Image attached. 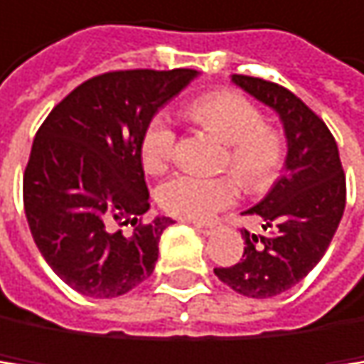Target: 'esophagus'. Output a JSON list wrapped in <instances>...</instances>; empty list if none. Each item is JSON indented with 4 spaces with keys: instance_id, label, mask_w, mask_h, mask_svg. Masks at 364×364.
<instances>
[{
    "instance_id": "obj_1",
    "label": "esophagus",
    "mask_w": 364,
    "mask_h": 364,
    "mask_svg": "<svg viewBox=\"0 0 364 364\" xmlns=\"http://www.w3.org/2000/svg\"><path fill=\"white\" fill-rule=\"evenodd\" d=\"M186 223H190V225H192L196 231H200L203 235H212V233H214V229H216L212 223H198V220H186Z\"/></svg>"
}]
</instances>
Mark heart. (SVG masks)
I'll list each match as a JSON object with an SVG mask.
<instances>
[{"label": "heart", "instance_id": "1", "mask_svg": "<svg viewBox=\"0 0 364 364\" xmlns=\"http://www.w3.org/2000/svg\"><path fill=\"white\" fill-rule=\"evenodd\" d=\"M188 113L198 127L214 131L227 144L223 168L231 170L245 188L267 190L279 176L286 164V137L279 129L264 124L262 111L245 95L229 91L205 95L190 105ZM139 155L150 174L170 168L176 157V131L168 117L157 115L148 124ZM235 198L237 183L229 174H174L157 188V203L164 212L186 220L212 218Z\"/></svg>", "mask_w": 364, "mask_h": 364}]
</instances>
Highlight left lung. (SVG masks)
Returning a JSON list of instances; mask_svg holds the SVG:
<instances>
[{
    "mask_svg": "<svg viewBox=\"0 0 364 364\" xmlns=\"http://www.w3.org/2000/svg\"><path fill=\"white\" fill-rule=\"evenodd\" d=\"M231 80L279 113L288 155L286 174L247 212L267 233L242 229L240 262L214 273L245 297L269 299L301 282L328 251L345 209V172L334 135L295 93L253 76L233 74Z\"/></svg>",
    "mask_w": 364,
    "mask_h": 364,
    "instance_id": "left-lung-1",
    "label": "left lung"
}]
</instances>
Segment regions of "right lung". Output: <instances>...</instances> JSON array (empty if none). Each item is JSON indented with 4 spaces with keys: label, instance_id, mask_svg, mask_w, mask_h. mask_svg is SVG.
<instances>
[{
    "label": "right lung",
    "instance_id": "right-lung-1",
    "mask_svg": "<svg viewBox=\"0 0 364 364\" xmlns=\"http://www.w3.org/2000/svg\"><path fill=\"white\" fill-rule=\"evenodd\" d=\"M196 69H117L50 111L23 172V209L50 269L80 295L119 297L146 282L170 218L144 220L150 194L139 146L152 115Z\"/></svg>",
    "mask_w": 364,
    "mask_h": 364
}]
</instances>
